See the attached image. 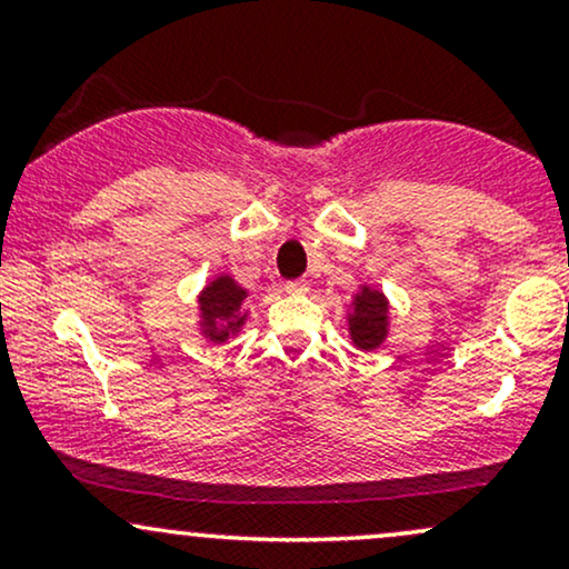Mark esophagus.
I'll return each mask as SVG.
<instances>
[{
	"label": "esophagus",
	"mask_w": 569,
	"mask_h": 569,
	"mask_svg": "<svg viewBox=\"0 0 569 569\" xmlns=\"http://www.w3.org/2000/svg\"><path fill=\"white\" fill-rule=\"evenodd\" d=\"M310 286H307V280L297 278V280H286V291L289 293H305Z\"/></svg>",
	"instance_id": "34e87169"
}]
</instances>
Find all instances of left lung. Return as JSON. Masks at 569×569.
<instances>
[{
	"label": "left lung",
	"instance_id": "left-lung-1",
	"mask_svg": "<svg viewBox=\"0 0 569 569\" xmlns=\"http://www.w3.org/2000/svg\"><path fill=\"white\" fill-rule=\"evenodd\" d=\"M388 302L380 291L363 289L361 297L356 299V312L350 316V335L356 348L375 350L382 342L385 326H388Z\"/></svg>",
	"mask_w": 569,
	"mask_h": 569
}]
</instances>
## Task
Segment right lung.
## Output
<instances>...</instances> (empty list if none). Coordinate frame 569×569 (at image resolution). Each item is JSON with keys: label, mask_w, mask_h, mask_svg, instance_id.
<instances>
[{"label": "right lung", "mask_w": 569, "mask_h": 569, "mask_svg": "<svg viewBox=\"0 0 569 569\" xmlns=\"http://www.w3.org/2000/svg\"><path fill=\"white\" fill-rule=\"evenodd\" d=\"M243 299L246 291L240 289V286H234L230 278H217L206 291H202L200 310L202 318H206L211 342H224V339L243 323V312H240Z\"/></svg>", "instance_id": "right-lung-1"}]
</instances>
